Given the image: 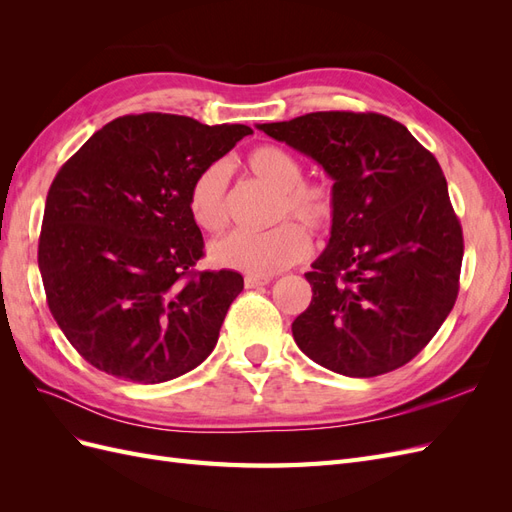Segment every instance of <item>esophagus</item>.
Returning <instances> with one entry per match:
<instances>
[{"label": "esophagus", "mask_w": 512, "mask_h": 512, "mask_svg": "<svg viewBox=\"0 0 512 512\" xmlns=\"http://www.w3.org/2000/svg\"><path fill=\"white\" fill-rule=\"evenodd\" d=\"M269 282H271V277L247 275V277H245V288H260V286H267Z\"/></svg>", "instance_id": "esophagus-1"}]
</instances>
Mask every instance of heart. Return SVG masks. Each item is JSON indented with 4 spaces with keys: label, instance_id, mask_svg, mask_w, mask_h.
I'll return each instance as SVG.
<instances>
[{
    "label": "heart",
    "instance_id": "b5f03b06",
    "mask_svg": "<svg viewBox=\"0 0 512 512\" xmlns=\"http://www.w3.org/2000/svg\"><path fill=\"white\" fill-rule=\"evenodd\" d=\"M252 175L277 192L275 220L297 218L314 232H327L335 220V196L329 185L303 181V164L284 147L262 145L247 156ZM228 166L211 162L194 177L188 194L192 220L207 232H220L228 222ZM309 254L303 226L282 222L267 232H232L213 241L209 258L215 267L267 277L297 265Z\"/></svg>",
    "mask_w": 512,
    "mask_h": 512
}]
</instances>
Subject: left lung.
<instances>
[{"label": "left lung", "mask_w": 512, "mask_h": 512, "mask_svg": "<svg viewBox=\"0 0 512 512\" xmlns=\"http://www.w3.org/2000/svg\"><path fill=\"white\" fill-rule=\"evenodd\" d=\"M258 130L333 179L335 220L292 337L314 363L374 378L412 361L451 314L463 235L438 160L378 113L327 111Z\"/></svg>", "instance_id": "obj_1"}]
</instances>
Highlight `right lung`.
Masks as SVG:
<instances>
[{
	"label": "right lung",
	"mask_w": 512,
	"mask_h": 512,
	"mask_svg": "<svg viewBox=\"0 0 512 512\" xmlns=\"http://www.w3.org/2000/svg\"><path fill=\"white\" fill-rule=\"evenodd\" d=\"M247 126L181 115L106 123L61 166L46 196L38 267L59 329L106 374L160 384L188 374L218 344L237 271H203L192 220L194 177Z\"/></svg>",
	"instance_id": "right-lung-1"
}]
</instances>
